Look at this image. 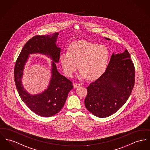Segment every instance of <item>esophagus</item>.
<instances>
[{
  "instance_id": "34e87169",
  "label": "esophagus",
  "mask_w": 150,
  "mask_h": 150,
  "mask_svg": "<svg viewBox=\"0 0 150 150\" xmlns=\"http://www.w3.org/2000/svg\"><path fill=\"white\" fill-rule=\"evenodd\" d=\"M80 86H81V84L79 83H75V84H74V88H76L79 87Z\"/></svg>"
}]
</instances>
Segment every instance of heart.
<instances>
[{
    "label": "heart",
    "instance_id": "obj_1",
    "mask_svg": "<svg viewBox=\"0 0 150 150\" xmlns=\"http://www.w3.org/2000/svg\"><path fill=\"white\" fill-rule=\"evenodd\" d=\"M109 59V53L106 46L87 40L72 42L68 52H62L59 56L62 70L68 76L74 75L79 63V79L98 78L105 70Z\"/></svg>",
    "mask_w": 150,
    "mask_h": 150
}]
</instances>
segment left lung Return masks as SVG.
Here are the masks:
<instances>
[{
  "mask_svg": "<svg viewBox=\"0 0 150 150\" xmlns=\"http://www.w3.org/2000/svg\"><path fill=\"white\" fill-rule=\"evenodd\" d=\"M107 40H110L105 38ZM130 54L113 53L104 73L87 87L86 108L100 118L118 111L130 96L134 85L135 70Z\"/></svg>",
  "mask_w": 150,
  "mask_h": 150,
  "instance_id": "8db88e82",
  "label": "left lung"
}]
</instances>
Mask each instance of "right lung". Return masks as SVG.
I'll list each match as a JSON object with an SVG mask.
<instances>
[{"label":"right lung","mask_w":150,"mask_h":150,"mask_svg":"<svg viewBox=\"0 0 150 150\" xmlns=\"http://www.w3.org/2000/svg\"><path fill=\"white\" fill-rule=\"evenodd\" d=\"M59 33L51 35H35L23 47L16 62L15 81L18 93L27 106L35 114L49 117L58 113L64 105L69 93L73 88L72 82L57 70L61 47L57 46ZM40 53L48 56L51 62V77L48 88L42 93L32 95L23 88L22 78L25 66L30 54Z\"/></svg>","instance_id":"1"}]
</instances>
